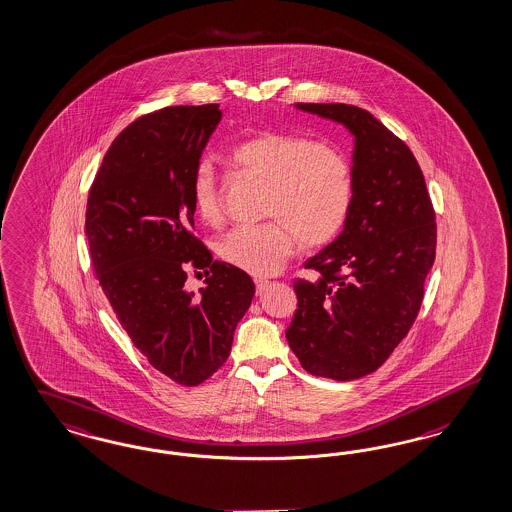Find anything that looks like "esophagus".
Segmentation results:
<instances>
[{"mask_svg":"<svg viewBox=\"0 0 512 512\" xmlns=\"http://www.w3.org/2000/svg\"><path fill=\"white\" fill-rule=\"evenodd\" d=\"M268 285H270V282H268V280H263V278L255 280V291H257V295H263V291H265Z\"/></svg>","mask_w":512,"mask_h":512,"instance_id":"esophagus-1","label":"esophagus"}]
</instances>
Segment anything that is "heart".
Here are the masks:
<instances>
[{"label": "heart", "mask_w": 512, "mask_h": 512, "mask_svg": "<svg viewBox=\"0 0 512 512\" xmlns=\"http://www.w3.org/2000/svg\"><path fill=\"white\" fill-rule=\"evenodd\" d=\"M230 164L247 176L265 181L263 213L274 219L225 234L219 257L253 276L274 274L293 255L299 238L304 246L335 240L352 213V164L333 147L299 134L259 132L236 143ZM191 193L196 212L208 225L221 221V191L210 162L194 170Z\"/></svg>", "instance_id": "heart-1"}]
</instances>
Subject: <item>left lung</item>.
Segmentation results:
<instances>
[{
	"label": "left lung",
	"instance_id": "left-lung-1",
	"mask_svg": "<svg viewBox=\"0 0 512 512\" xmlns=\"http://www.w3.org/2000/svg\"><path fill=\"white\" fill-rule=\"evenodd\" d=\"M353 136L355 196L342 232L304 266L285 336L304 371L338 382L376 371L405 338L435 261L437 225L412 151L369 111L295 104Z\"/></svg>",
	"mask_w": 512,
	"mask_h": 512
}]
</instances>
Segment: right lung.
<instances>
[{"label": "right lung", "mask_w": 512, "mask_h": 512, "mask_svg": "<svg viewBox=\"0 0 512 512\" xmlns=\"http://www.w3.org/2000/svg\"><path fill=\"white\" fill-rule=\"evenodd\" d=\"M217 104L164 107L128 124L107 149L87 202L90 261L119 323L147 361L198 386L229 357L255 295L244 270L194 238L191 181L221 121ZM210 267L198 294L184 266Z\"/></svg>", "instance_id": "1"}]
</instances>
